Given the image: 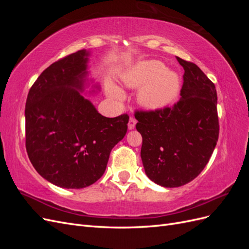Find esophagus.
Segmentation results:
<instances>
[{"instance_id": "esophagus-1", "label": "esophagus", "mask_w": 249, "mask_h": 249, "mask_svg": "<svg viewBox=\"0 0 249 249\" xmlns=\"http://www.w3.org/2000/svg\"><path fill=\"white\" fill-rule=\"evenodd\" d=\"M135 125H136V120H135L133 117H131L130 120H129V124H127V129L134 130Z\"/></svg>"}]
</instances>
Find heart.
I'll return each instance as SVG.
<instances>
[{
	"label": "heart",
	"mask_w": 249,
	"mask_h": 249,
	"mask_svg": "<svg viewBox=\"0 0 249 249\" xmlns=\"http://www.w3.org/2000/svg\"><path fill=\"white\" fill-rule=\"evenodd\" d=\"M123 84L130 89H137L138 102L149 110L164 109L178 99L180 90L179 74L167 70L158 60H144L131 66L122 74ZM108 94L112 100L124 99V92L114 84L108 86Z\"/></svg>",
	"instance_id": "b5f03b06"
}]
</instances>
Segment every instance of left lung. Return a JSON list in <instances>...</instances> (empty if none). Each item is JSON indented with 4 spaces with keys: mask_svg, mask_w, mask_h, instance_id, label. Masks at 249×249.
I'll return each instance as SVG.
<instances>
[{
    "mask_svg": "<svg viewBox=\"0 0 249 249\" xmlns=\"http://www.w3.org/2000/svg\"><path fill=\"white\" fill-rule=\"evenodd\" d=\"M177 60L185 71L179 101L172 108L135 113L143 167L150 180L165 188L196 178L219 135L215 85L196 64Z\"/></svg>",
    "mask_w": 249,
    "mask_h": 249,
    "instance_id": "8db88e82",
    "label": "left lung"
}]
</instances>
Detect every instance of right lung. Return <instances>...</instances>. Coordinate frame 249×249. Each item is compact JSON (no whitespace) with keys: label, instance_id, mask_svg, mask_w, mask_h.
<instances>
[{"label":"right lung","instance_id":"add662e5","mask_svg":"<svg viewBox=\"0 0 249 249\" xmlns=\"http://www.w3.org/2000/svg\"><path fill=\"white\" fill-rule=\"evenodd\" d=\"M90 51L81 50L51 64L26 102V148L33 167L48 182L81 189L101 178L111 149L123 140L129 116L100 114L82 93L100 91L89 77Z\"/></svg>","mask_w":249,"mask_h":249}]
</instances>
